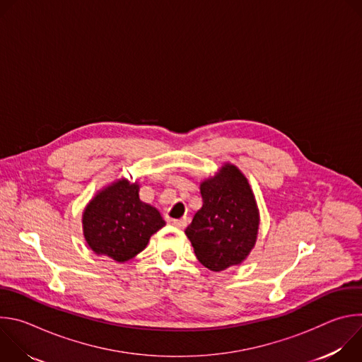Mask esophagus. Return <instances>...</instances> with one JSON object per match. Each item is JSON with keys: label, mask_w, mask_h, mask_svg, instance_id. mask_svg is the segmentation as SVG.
I'll return each instance as SVG.
<instances>
[{"label": "esophagus", "mask_w": 362, "mask_h": 362, "mask_svg": "<svg viewBox=\"0 0 362 362\" xmlns=\"http://www.w3.org/2000/svg\"><path fill=\"white\" fill-rule=\"evenodd\" d=\"M169 223L173 225V226H176V228L183 229V228L187 226V219H186V218H182V219H170Z\"/></svg>", "instance_id": "obj_1"}]
</instances>
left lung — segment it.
<instances>
[{
  "label": "left lung",
  "mask_w": 362,
  "mask_h": 362,
  "mask_svg": "<svg viewBox=\"0 0 362 362\" xmlns=\"http://www.w3.org/2000/svg\"><path fill=\"white\" fill-rule=\"evenodd\" d=\"M203 206L185 233L199 262L219 272L240 264L256 242L259 215L246 177L225 165L200 185Z\"/></svg>",
  "instance_id": "1"
}]
</instances>
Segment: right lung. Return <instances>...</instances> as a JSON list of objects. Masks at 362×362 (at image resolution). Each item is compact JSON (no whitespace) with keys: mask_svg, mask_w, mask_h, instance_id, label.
<instances>
[{"mask_svg":"<svg viewBox=\"0 0 362 362\" xmlns=\"http://www.w3.org/2000/svg\"><path fill=\"white\" fill-rule=\"evenodd\" d=\"M165 225L158 209L139 199V185L129 180H119L95 194L83 215L88 246L117 262L140 253Z\"/></svg>","mask_w":362,"mask_h":362,"instance_id":"obj_1","label":"right lung"}]
</instances>
